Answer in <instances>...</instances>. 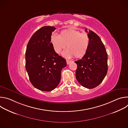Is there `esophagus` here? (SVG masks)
<instances>
[{
    "mask_svg": "<svg viewBox=\"0 0 128 128\" xmlns=\"http://www.w3.org/2000/svg\"><path fill=\"white\" fill-rule=\"evenodd\" d=\"M71 62V61L68 60H66V63H67V65L69 64Z\"/></svg>",
    "mask_w": 128,
    "mask_h": 128,
    "instance_id": "esophagus-1",
    "label": "esophagus"
}]
</instances>
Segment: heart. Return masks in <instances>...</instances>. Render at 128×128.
Listing matches in <instances>:
<instances>
[{
	"label": "heart",
	"instance_id": "heart-1",
	"mask_svg": "<svg viewBox=\"0 0 128 128\" xmlns=\"http://www.w3.org/2000/svg\"><path fill=\"white\" fill-rule=\"evenodd\" d=\"M50 42L54 52L57 54L60 53L66 45L67 48L63 52L62 55L67 58L74 56L76 58H80L84 56L90 43L86 33L73 29L63 30L59 35H52Z\"/></svg>",
	"mask_w": 128,
	"mask_h": 128
}]
</instances>
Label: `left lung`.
<instances>
[{
	"label": "left lung",
	"mask_w": 128,
	"mask_h": 128,
	"mask_svg": "<svg viewBox=\"0 0 128 128\" xmlns=\"http://www.w3.org/2000/svg\"><path fill=\"white\" fill-rule=\"evenodd\" d=\"M86 32H88L86 28ZM90 46L85 55L75 61L78 65L76 78L84 87L93 88L105 78L108 70L107 54L100 38L93 31L89 30Z\"/></svg>",
	"instance_id": "left-lung-1"
}]
</instances>
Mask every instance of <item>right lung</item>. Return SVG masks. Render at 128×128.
<instances>
[{
  "instance_id": "right-lung-1",
  "label": "right lung",
  "mask_w": 128,
  "mask_h": 128,
  "mask_svg": "<svg viewBox=\"0 0 128 128\" xmlns=\"http://www.w3.org/2000/svg\"><path fill=\"white\" fill-rule=\"evenodd\" d=\"M53 26H44L31 36L25 54L26 69L32 84L40 90L51 91L61 80L65 59L54 52L50 42Z\"/></svg>"
}]
</instances>
